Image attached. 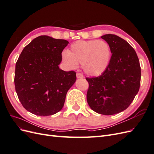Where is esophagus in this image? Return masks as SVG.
I'll list each match as a JSON object with an SVG mask.
<instances>
[{
	"label": "esophagus",
	"mask_w": 154,
	"mask_h": 154,
	"mask_svg": "<svg viewBox=\"0 0 154 154\" xmlns=\"http://www.w3.org/2000/svg\"><path fill=\"white\" fill-rule=\"evenodd\" d=\"M76 77L77 78H83V75L82 74L80 73V72H77L76 73Z\"/></svg>",
	"instance_id": "esophagus-1"
}]
</instances>
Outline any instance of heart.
Listing matches in <instances>:
<instances>
[{
	"mask_svg": "<svg viewBox=\"0 0 154 154\" xmlns=\"http://www.w3.org/2000/svg\"><path fill=\"white\" fill-rule=\"evenodd\" d=\"M111 55L109 44L104 40H78L72 44L67 51L62 53L64 63L75 69L81 63L85 73L90 76H99L106 70Z\"/></svg>",
	"mask_w": 154,
	"mask_h": 154,
	"instance_id": "obj_1",
	"label": "heart"
}]
</instances>
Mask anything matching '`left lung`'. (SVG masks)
<instances>
[{
	"label": "left lung",
	"mask_w": 154,
	"mask_h": 154,
	"mask_svg": "<svg viewBox=\"0 0 154 154\" xmlns=\"http://www.w3.org/2000/svg\"><path fill=\"white\" fill-rule=\"evenodd\" d=\"M101 38L109 44L112 57L101 76L86 78L89 84L87 100L96 112L113 115L127 109L137 94L141 67L136 51L127 41L111 34Z\"/></svg>",
	"instance_id": "left-lung-1"
}]
</instances>
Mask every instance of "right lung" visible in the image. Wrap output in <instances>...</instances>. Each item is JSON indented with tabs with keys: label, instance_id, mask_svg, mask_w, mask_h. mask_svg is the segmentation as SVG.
I'll list each match as a JSON object with an SVG mask.
<instances>
[{
	"label": "right lung",
	"instance_id": "obj_1",
	"mask_svg": "<svg viewBox=\"0 0 154 154\" xmlns=\"http://www.w3.org/2000/svg\"><path fill=\"white\" fill-rule=\"evenodd\" d=\"M69 42L46 35L36 37L22 50L15 66V90L22 106L36 116H47L63 108L76 72L59 68Z\"/></svg>",
	"mask_w": 154,
	"mask_h": 154
}]
</instances>
